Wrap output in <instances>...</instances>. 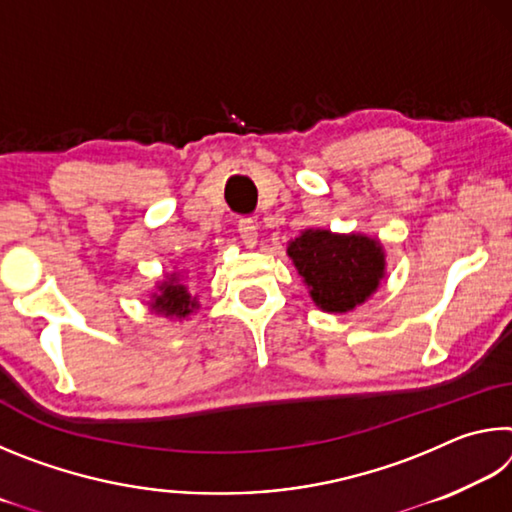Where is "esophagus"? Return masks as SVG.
<instances>
[{"instance_id":"1","label":"esophagus","mask_w":512,"mask_h":512,"mask_svg":"<svg viewBox=\"0 0 512 512\" xmlns=\"http://www.w3.org/2000/svg\"><path fill=\"white\" fill-rule=\"evenodd\" d=\"M239 237H241V241H244L248 248H255L257 246V237H259L257 223L253 219H241L239 221Z\"/></svg>"}]
</instances>
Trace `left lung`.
Segmentation results:
<instances>
[{
  "mask_svg": "<svg viewBox=\"0 0 512 512\" xmlns=\"http://www.w3.org/2000/svg\"><path fill=\"white\" fill-rule=\"evenodd\" d=\"M287 255L318 309L348 314L363 305L386 277V250L363 232L305 228L289 241Z\"/></svg>",
  "mask_w": 512,
  "mask_h": 512,
  "instance_id": "1",
  "label": "left lung"
}]
</instances>
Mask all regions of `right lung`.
Returning <instances> with one entry per match:
<instances>
[{
  "label": "right lung",
  "instance_id": "add662e5",
  "mask_svg": "<svg viewBox=\"0 0 512 512\" xmlns=\"http://www.w3.org/2000/svg\"><path fill=\"white\" fill-rule=\"evenodd\" d=\"M185 275V268H173L171 273H164V280L155 284V291H151V300L146 302L151 314H158L169 320H187L201 307L198 305V296H194L192 289H189Z\"/></svg>",
  "mask_w": 512,
  "mask_h": 512
}]
</instances>
